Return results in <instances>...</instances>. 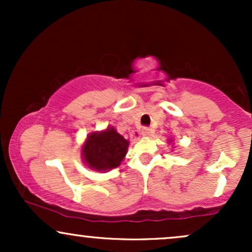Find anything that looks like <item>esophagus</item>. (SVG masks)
<instances>
[{
    "mask_svg": "<svg viewBox=\"0 0 252 252\" xmlns=\"http://www.w3.org/2000/svg\"><path fill=\"white\" fill-rule=\"evenodd\" d=\"M141 132H142V135L144 136V137H149V136L153 135L154 130H153L152 128H147V126H146V128L142 129V131H141Z\"/></svg>",
    "mask_w": 252,
    "mask_h": 252,
    "instance_id": "1",
    "label": "esophagus"
}]
</instances>
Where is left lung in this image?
<instances>
[{
  "label": "left lung",
  "instance_id": "left-lung-1",
  "mask_svg": "<svg viewBox=\"0 0 252 252\" xmlns=\"http://www.w3.org/2000/svg\"><path fill=\"white\" fill-rule=\"evenodd\" d=\"M173 142V140H172V138H169V140H168V143H172ZM173 148H174V147H173Z\"/></svg>",
  "mask_w": 252,
  "mask_h": 252
}]
</instances>
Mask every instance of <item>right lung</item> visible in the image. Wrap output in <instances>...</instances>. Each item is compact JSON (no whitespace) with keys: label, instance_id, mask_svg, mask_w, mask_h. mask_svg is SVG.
I'll list each match as a JSON object with an SVG mask.
<instances>
[{"label":"right lung","instance_id":"right-lung-1","mask_svg":"<svg viewBox=\"0 0 252 252\" xmlns=\"http://www.w3.org/2000/svg\"><path fill=\"white\" fill-rule=\"evenodd\" d=\"M129 141L109 126L102 131H92L82 147L83 162L96 172L117 168L126 158Z\"/></svg>","mask_w":252,"mask_h":252}]
</instances>
